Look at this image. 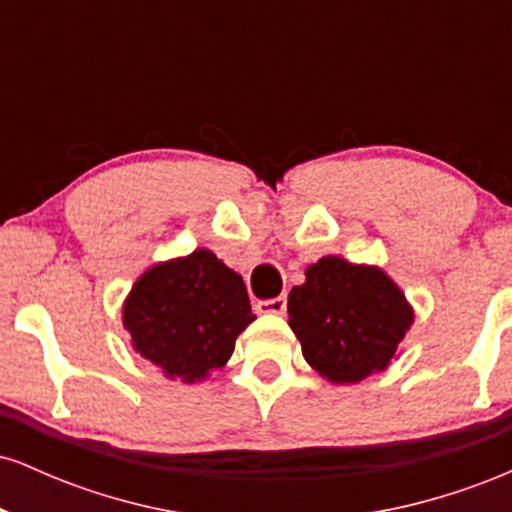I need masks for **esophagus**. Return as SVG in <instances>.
Masks as SVG:
<instances>
[{
    "mask_svg": "<svg viewBox=\"0 0 512 512\" xmlns=\"http://www.w3.org/2000/svg\"><path fill=\"white\" fill-rule=\"evenodd\" d=\"M257 313H272V315H284L286 310V296L269 298V301H257Z\"/></svg>",
    "mask_w": 512,
    "mask_h": 512,
    "instance_id": "esophagus-1",
    "label": "esophagus"
}]
</instances>
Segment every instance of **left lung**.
Wrapping results in <instances>:
<instances>
[{
    "label": "left lung",
    "mask_w": 512,
    "mask_h": 512,
    "mask_svg": "<svg viewBox=\"0 0 512 512\" xmlns=\"http://www.w3.org/2000/svg\"><path fill=\"white\" fill-rule=\"evenodd\" d=\"M414 310L383 269L327 255L289 293V325L305 361L330 383H361L390 366Z\"/></svg>",
    "instance_id": "1"
}]
</instances>
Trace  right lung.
<instances>
[{
  "label": "right lung",
  "mask_w": 512,
  "mask_h": 512,
  "mask_svg": "<svg viewBox=\"0 0 512 512\" xmlns=\"http://www.w3.org/2000/svg\"><path fill=\"white\" fill-rule=\"evenodd\" d=\"M252 320L243 276L204 248L146 269L122 305L134 351L182 383L226 366Z\"/></svg>",
  "instance_id": "right-lung-1"
}]
</instances>
